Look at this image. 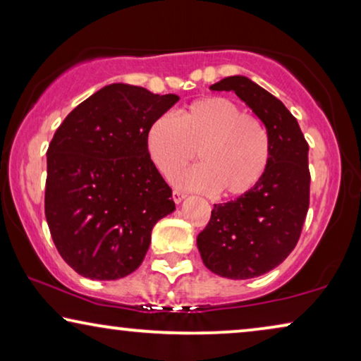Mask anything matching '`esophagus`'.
Instances as JSON below:
<instances>
[{"instance_id": "1", "label": "esophagus", "mask_w": 361, "mask_h": 361, "mask_svg": "<svg viewBox=\"0 0 361 361\" xmlns=\"http://www.w3.org/2000/svg\"><path fill=\"white\" fill-rule=\"evenodd\" d=\"M172 199H174V202H176V204H180V202L185 199V194H184V192L174 190V192H172Z\"/></svg>"}]
</instances>
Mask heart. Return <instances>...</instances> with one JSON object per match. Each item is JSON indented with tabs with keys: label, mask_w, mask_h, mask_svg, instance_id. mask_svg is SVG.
<instances>
[{
	"label": "heart",
	"mask_w": 361,
	"mask_h": 361,
	"mask_svg": "<svg viewBox=\"0 0 361 361\" xmlns=\"http://www.w3.org/2000/svg\"><path fill=\"white\" fill-rule=\"evenodd\" d=\"M197 157L200 164L172 176L182 189L240 197L259 184L271 161V140L263 123L245 115L235 102L207 97L162 115L146 131V151L161 174L169 176Z\"/></svg>",
	"instance_id": "b5f03b06"
}]
</instances>
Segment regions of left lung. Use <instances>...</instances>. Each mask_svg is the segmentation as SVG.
Masks as SVG:
<instances>
[{"mask_svg":"<svg viewBox=\"0 0 361 361\" xmlns=\"http://www.w3.org/2000/svg\"><path fill=\"white\" fill-rule=\"evenodd\" d=\"M210 90L236 93L263 121L271 161L253 190L214 205L197 248L207 268L221 278H258L298 245L309 209V145L284 103L248 77L221 78Z\"/></svg>","mask_w":361,"mask_h":361,"instance_id":"obj_1","label":"left lung"}]
</instances>
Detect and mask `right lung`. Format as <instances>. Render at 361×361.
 I'll list each match as a JSON object with an SVG mask.
<instances>
[{
	"instance_id": "obj_1",
	"label": "right lung",
	"mask_w": 361,
	"mask_h": 361,
	"mask_svg": "<svg viewBox=\"0 0 361 361\" xmlns=\"http://www.w3.org/2000/svg\"><path fill=\"white\" fill-rule=\"evenodd\" d=\"M179 102L111 83L68 113L47 149L46 219L63 261L113 281L140 268L172 190L146 151V131Z\"/></svg>"
}]
</instances>
